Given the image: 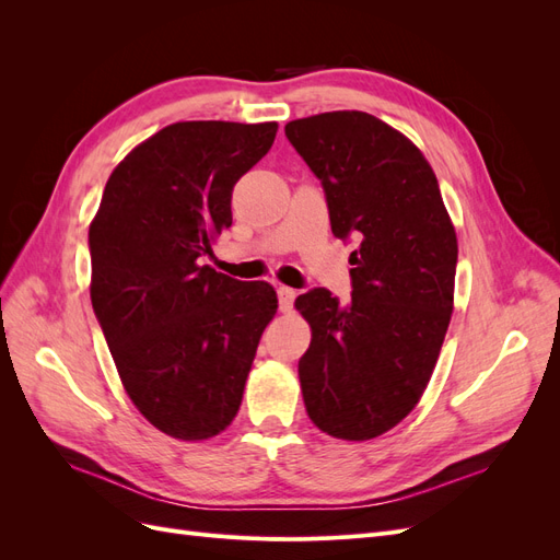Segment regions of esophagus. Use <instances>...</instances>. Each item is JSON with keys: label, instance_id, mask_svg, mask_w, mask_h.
Listing matches in <instances>:
<instances>
[{"label": "esophagus", "instance_id": "1", "mask_svg": "<svg viewBox=\"0 0 560 560\" xmlns=\"http://www.w3.org/2000/svg\"><path fill=\"white\" fill-rule=\"evenodd\" d=\"M278 299H280V311H282V313H290L292 306H294L296 290H292V287L280 284V287H278Z\"/></svg>", "mask_w": 560, "mask_h": 560}]
</instances>
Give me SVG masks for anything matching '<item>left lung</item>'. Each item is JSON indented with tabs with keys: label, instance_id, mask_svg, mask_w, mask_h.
Wrapping results in <instances>:
<instances>
[{
	"label": "left lung",
	"instance_id": "1",
	"mask_svg": "<svg viewBox=\"0 0 560 560\" xmlns=\"http://www.w3.org/2000/svg\"><path fill=\"white\" fill-rule=\"evenodd\" d=\"M325 186L331 231L352 235V296L327 290L294 306L311 325L299 360L315 428L366 442L409 416L432 378L453 313L457 238L422 151L366 112H325L284 126Z\"/></svg>",
	"mask_w": 560,
	"mask_h": 560
}]
</instances>
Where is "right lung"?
<instances>
[{"label":"right lung","instance_id":"add662e5","mask_svg":"<svg viewBox=\"0 0 560 560\" xmlns=\"http://www.w3.org/2000/svg\"><path fill=\"white\" fill-rule=\"evenodd\" d=\"M278 124L179 121L114 167L89 229L91 301L118 378L151 425L182 442L224 432L278 311L268 282L200 257L231 226V191Z\"/></svg>","mask_w":560,"mask_h":560}]
</instances>
